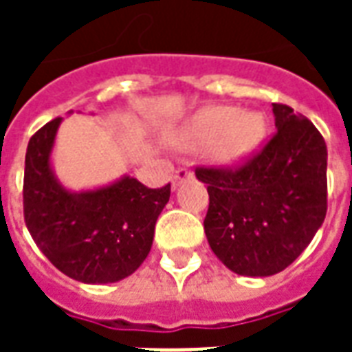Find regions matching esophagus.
Wrapping results in <instances>:
<instances>
[{"instance_id":"1","label":"esophagus","mask_w":352,"mask_h":352,"mask_svg":"<svg viewBox=\"0 0 352 352\" xmlns=\"http://www.w3.org/2000/svg\"><path fill=\"white\" fill-rule=\"evenodd\" d=\"M192 177H194V171H192V169L179 168L175 171V175H173V186H179V184L184 183V181H188Z\"/></svg>"}]
</instances>
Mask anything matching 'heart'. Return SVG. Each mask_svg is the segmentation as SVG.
I'll list each match as a JSON object with an SVG mask.
<instances>
[{"label": "heart", "mask_w": 352, "mask_h": 352, "mask_svg": "<svg viewBox=\"0 0 352 352\" xmlns=\"http://www.w3.org/2000/svg\"><path fill=\"white\" fill-rule=\"evenodd\" d=\"M265 122L258 113L234 107H211L192 118L183 133L186 146H211L221 164H237L251 156L264 139Z\"/></svg>", "instance_id": "b5f03b06"}]
</instances>
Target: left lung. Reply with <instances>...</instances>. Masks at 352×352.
Returning a JSON list of instances; mask_svg holds the SVG:
<instances>
[{"label": "left lung", "mask_w": 352, "mask_h": 352, "mask_svg": "<svg viewBox=\"0 0 352 352\" xmlns=\"http://www.w3.org/2000/svg\"><path fill=\"white\" fill-rule=\"evenodd\" d=\"M275 128L258 153L237 166H199L209 209L211 251L237 275L283 272L311 243L328 209L326 143L294 109L273 103Z\"/></svg>", "instance_id": "8db88e82"}]
</instances>
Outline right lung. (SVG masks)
Listing matches in <instances>:
<instances>
[{"instance_id":"1","label":"right lung","mask_w":352,"mask_h":352,"mask_svg":"<svg viewBox=\"0 0 352 352\" xmlns=\"http://www.w3.org/2000/svg\"><path fill=\"white\" fill-rule=\"evenodd\" d=\"M60 122H47L28 143L24 221L35 245L67 277L88 285L116 283L148 256L171 184L148 188L122 177L98 190H65L50 169Z\"/></svg>"}]
</instances>
